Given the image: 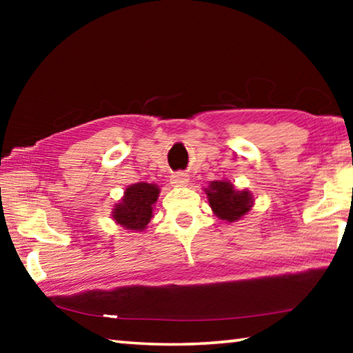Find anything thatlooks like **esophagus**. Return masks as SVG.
I'll return each instance as SVG.
<instances>
[{"label": "esophagus", "instance_id": "34e87169", "mask_svg": "<svg viewBox=\"0 0 353 353\" xmlns=\"http://www.w3.org/2000/svg\"><path fill=\"white\" fill-rule=\"evenodd\" d=\"M188 182L190 177L185 172H176V174L171 176L172 187H185V185H188Z\"/></svg>", "mask_w": 353, "mask_h": 353}]
</instances>
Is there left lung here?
Listing matches in <instances>:
<instances>
[{
  "mask_svg": "<svg viewBox=\"0 0 353 353\" xmlns=\"http://www.w3.org/2000/svg\"><path fill=\"white\" fill-rule=\"evenodd\" d=\"M213 213L219 219L234 223L241 219L254 204L252 194L248 190H235L234 185L227 181H214L205 188Z\"/></svg>",
  "mask_w": 353,
  "mask_h": 353,
  "instance_id": "8db88e82",
  "label": "left lung"
}]
</instances>
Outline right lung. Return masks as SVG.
<instances>
[{"label": "right lung", "mask_w": 353, "mask_h": 353, "mask_svg": "<svg viewBox=\"0 0 353 353\" xmlns=\"http://www.w3.org/2000/svg\"><path fill=\"white\" fill-rule=\"evenodd\" d=\"M160 188L154 183L139 182L129 185L123 199L115 204L112 218L128 230L141 232L154 216V204L157 202Z\"/></svg>", "instance_id": "add662e5"}]
</instances>
